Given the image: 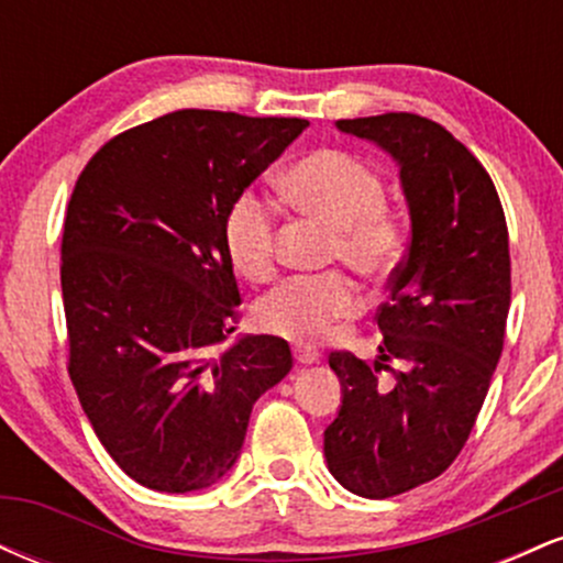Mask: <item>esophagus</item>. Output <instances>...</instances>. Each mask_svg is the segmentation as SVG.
Instances as JSON below:
<instances>
[{"mask_svg": "<svg viewBox=\"0 0 563 563\" xmlns=\"http://www.w3.org/2000/svg\"><path fill=\"white\" fill-rule=\"evenodd\" d=\"M294 357H296V363H299V365H312V363H318V360H320V352H318V349H312V346L296 344L294 346Z\"/></svg>", "mask_w": 563, "mask_h": 563, "instance_id": "obj_1", "label": "esophagus"}]
</instances>
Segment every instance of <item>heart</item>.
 Wrapping results in <instances>:
<instances>
[{
  "instance_id": "1",
  "label": "heart",
  "mask_w": 563,
  "mask_h": 563,
  "mask_svg": "<svg viewBox=\"0 0 563 563\" xmlns=\"http://www.w3.org/2000/svg\"><path fill=\"white\" fill-rule=\"evenodd\" d=\"M283 198L303 217L331 228L328 264H346L363 280H386L402 260L405 219L386 206V183L367 161L341 147H318L280 177ZM222 241L232 267L254 283L277 269V209L267 196L243 190L230 200ZM360 290L339 269L296 275L262 296L254 320L262 331L312 344L357 312Z\"/></svg>"
}]
</instances>
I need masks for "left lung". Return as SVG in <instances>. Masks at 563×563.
I'll use <instances>...</instances> for the list:
<instances>
[{
	"label": "left lung",
	"instance_id": "1",
	"mask_svg": "<svg viewBox=\"0 0 563 563\" xmlns=\"http://www.w3.org/2000/svg\"><path fill=\"white\" fill-rule=\"evenodd\" d=\"M339 129L399 161L410 206L407 256L376 309L380 357H328L344 386L328 468L349 493L384 500L444 474L474 429L506 339L508 228L487 169L437 121L380 113Z\"/></svg>",
	"mask_w": 563,
	"mask_h": 563
}]
</instances>
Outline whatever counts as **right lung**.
I'll return each mask as SVG.
<instances>
[{"mask_svg": "<svg viewBox=\"0 0 563 563\" xmlns=\"http://www.w3.org/2000/svg\"><path fill=\"white\" fill-rule=\"evenodd\" d=\"M307 119L174 111L115 134L70 192L60 243L68 376L124 474L192 493L238 461L251 407L294 365L249 335L222 222Z\"/></svg>", "mask_w": 563, "mask_h": 563, "instance_id": "1", "label": "right lung"}]
</instances>
